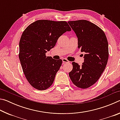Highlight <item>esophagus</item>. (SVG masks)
<instances>
[{
  "instance_id": "obj_1",
  "label": "esophagus",
  "mask_w": 120,
  "mask_h": 120,
  "mask_svg": "<svg viewBox=\"0 0 120 120\" xmlns=\"http://www.w3.org/2000/svg\"><path fill=\"white\" fill-rule=\"evenodd\" d=\"M62 62H63V64H65V63H68V62H69V61L66 58H63L62 59Z\"/></svg>"
}]
</instances>
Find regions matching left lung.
<instances>
[{
  "instance_id": "1",
  "label": "left lung",
  "mask_w": 120,
  "mask_h": 120,
  "mask_svg": "<svg viewBox=\"0 0 120 120\" xmlns=\"http://www.w3.org/2000/svg\"><path fill=\"white\" fill-rule=\"evenodd\" d=\"M68 23L78 38V47L85 52L82 66L72 62L69 73L72 82L79 88L92 86L104 71L109 59V45L104 32L98 26L86 20Z\"/></svg>"
}]
</instances>
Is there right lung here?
<instances>
[{"label": "right lung", "instance_id": "1", "mask_svg": "<svg viewBox=\"0 0 120 120\" xmlns=\"http://www.w3.org/2000/svg\"><path fill=\"white\" fill-rule=\"evenodd\" d=\"M71 28L66 21L38 20L24 30L19 41V58L26 78L34 88L45 90L52 85L61 59L46 56L61 35Z\"/></svg>", "mask_w": 120, "mask_h": 120}]
</instances>
